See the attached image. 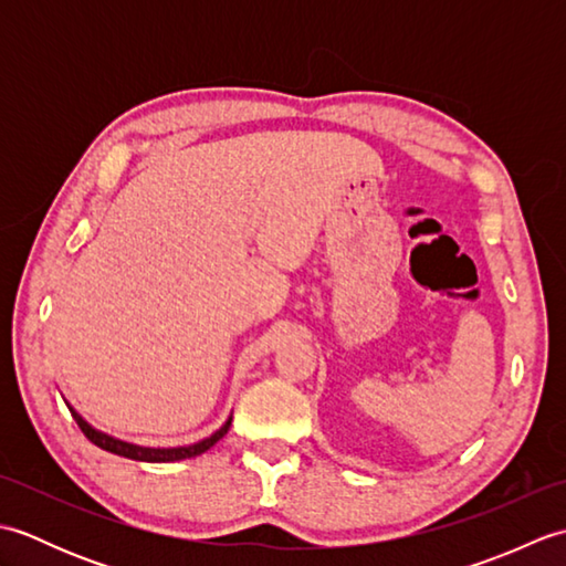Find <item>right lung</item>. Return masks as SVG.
I'll list each match as a JSON object with an SVG mask.
<instances>
[{"label": "right lung", "mask_w": 566, "mask_h": 566, "mask_svg": "<svg viewBox=\"0 0 566 566\" xmlns=\"http://www.w3.org/2000/svg\"><path fill=\"white\" fill-rule=\"evenodd\" d=\"M67 408H70L72 418H75V423L80 426V430L84 432V438H87L90 442H94L97 448H102L106 452H114L118 457H128V460H138V462H179V460H189V457L203 454L226 436L228 428H231V420H233V416H228L226 423L216 432H211L209 438H203L199 442H191V444H182V448H143V444L126 442L122 438L109 436V432L97 430L92 423H87V420H84L70 403H67Z\"/></svg>", "instance_id": "right-lung-1"}]
</instances>
